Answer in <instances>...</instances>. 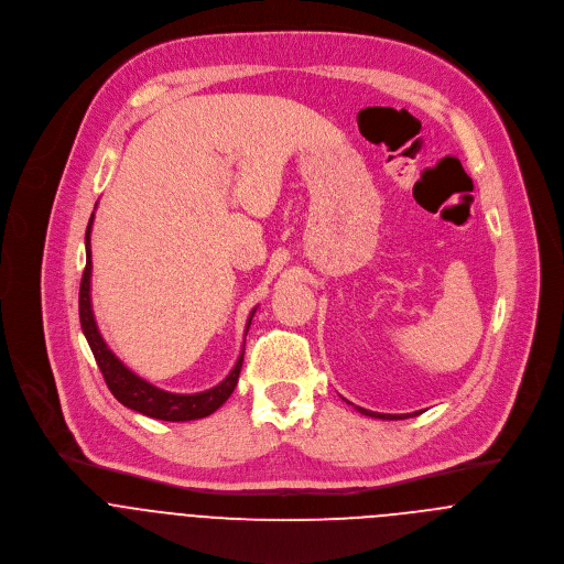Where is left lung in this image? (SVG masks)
<instances>
[{"mask_svg":"<svg viewBox=\"0 0 564 564\" xmlns=\"http://www.w3.org/2000/svg\"><path fill=\"white\" fill-rule=\"evenodd\" d=\"M362 415H369V417H378V420H406V417H415V415H420L422 411H417V413H406V415H389V413H373V411H367V409H360V406H356Z\"/></svg>","mask_w":564,"mask_h":564,"instance_id":"left-lung-1","label":"left lung"}]
</instances>
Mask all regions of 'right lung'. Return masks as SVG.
I'll return each mask as SVG.
<instances>
[{
    "instance_id": "1",
    "label": "right lung",
    "mask_w": 564,
    "mask_h": 564,
    "mask_svg": "<svg viewBox=\"0 0 564 564\" xmlns=\"http://www.w3.org/2000/svg\"><path fill=\"white\" fill-rule=\"evenodd\" d=\"M91 221H94V213L89 217L87 230H85V270H83V279H80V292H78V316H80V327L83 334L87 338V345L96 358V365L105 378V384L109 387L111 395L127 409L142 413L147 417L153 420H162V422H191V420H202L208 417L210 413H215L235 391L237 380H239V371H241V362H243V351L237 360V365L232 367V371L213 389L202 391V393H191V395H182V393H169L164 389L153 387L151 382L142 380L140 376H135L131 369H127L116 354L105 345L96 321H94V312H91V296H89V281H91V248H89V232H91ZM254 310L248 318V327L252 323ZM246 327V332H248Z\"/></svg>"
}]
</instances>
